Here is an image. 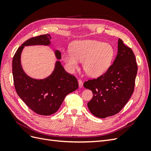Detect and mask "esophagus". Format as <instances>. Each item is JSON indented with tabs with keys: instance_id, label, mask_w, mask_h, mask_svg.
<instances>
[{
	"instance_id": "1",
	"label": "esophagus",
	"mask_w": 151,
	"mask_h": 151,
	"mask_svg": "<svg viewBox=\"0 0 151 151\" xmlns=\"http://www.w3.org/2000/svg\"><path fill=\"white\" fill-rule=\"evenodd\" d=\"M78 83H79V87L80 88H83V81H82L81 79H79V81H78Z\"/></svg>"
}]
</instances>
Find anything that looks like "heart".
Returning a JSON list of instances; mask_svg holds the SVG:
<instances>
[{
  "mask_svg": "<svg viewBox=\"0 0 151 151\" xmlns=\"http://www.w3.org/2000/svg\"><path fill=\"white\" fill-rule=\"evenodd\" d=\"M113 55L114 49L110 44L86 40L73 43L71 50L63 53L62 58L70 72L77 69L79 61H83V69L87 75L98 77L108 70Z\"/></svg>",
  "mask_w": 151,
  "mask_h": 151,
  "instance_id": "b5f03b06",
  "label": "heart"
}]
</instances>
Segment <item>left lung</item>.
Wrapping results in <instances>:
<instances>
[{"label": "left lung", "mask_w": 151, "mask_h": 151, "mask_svg": "<svg viewBox=\"0 0 151 151\" xmlns=\"http://www.w3.org/2000/svg\"><path fill=\"white\" fill-rule=\"evenodd\" d=\"M137 73V65L133 51L119 38L118 53L113 64L101 76L84 83V88L93 94L88 103L91 113L100 118L119 113L133 94Z\"/></svg>", "instance_id": "left-lung-1"}]
</instances>
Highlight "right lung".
I'll return each instance as SVG.
<instances>
[{
    "label": "right lung",
    "instance_id": "add662e5",
    "mask_svg": "<svg viewBox=\"0 0 151 151\" xmlns=\"http://www.w3.org/2000/svg\"><path fill=\"white\" fill-rule=\"evenodd\" d=\"M51 36L42 35L31 38L18 48L12 59L14 84L17 94L34 112L48 116L58 111L66 96L79 87L76 77L67 73L60 61H57L52 74L44 79L29 77L22 69L21 52L25 46L50 45ZM57 59H61V53L55 51Z\"/></svg>",
    "mask_w": 151,
    "mask_h": 151
}]
</instances>
